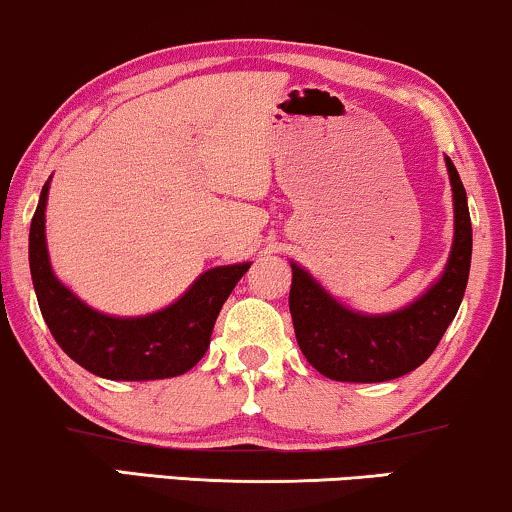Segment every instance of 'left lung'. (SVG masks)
Instances as JSON below:
<instances>
[{"instance_id":"obj_1","label":"left lung","mask_w":512,"mask_h":512,"mask_svg":"<svg viewBox=\"0 0 512 512\" xmlns=\"http://www.w3.org/2000/svg\"><path fill=\"white\" fill-rule=\"evenodd\" d=\"M454 189L456 234L439 281L409 307L385 316H364L342 307L293 264L290 316L302 354L316 371L340 383H383L406 375L435 352L461 307L470 274L472 224L463 181L446 158Z\"/></svg>"}]
</instances>
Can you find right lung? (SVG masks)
<instances>
[{
  "label": "right lung",
  "instance_id": "add662e5",
  "mask_svg": "<svg viewBox=\"0 0 512 512\" xmlns=\"http://www.w3.org/2000/svg\"><path fill=\"white\" fill-rule=\"evenodd\" d=\"M49 181L30 224V274L37 302L58 347L75 364L108 380H158L186 373L210 347L219 309L250 264L205 271L177 302L139 319L94 312L58 283L44 238Z\"/></svg>",
  "mask_w": 512,
  "mask_h": 512
}]
</instances>
